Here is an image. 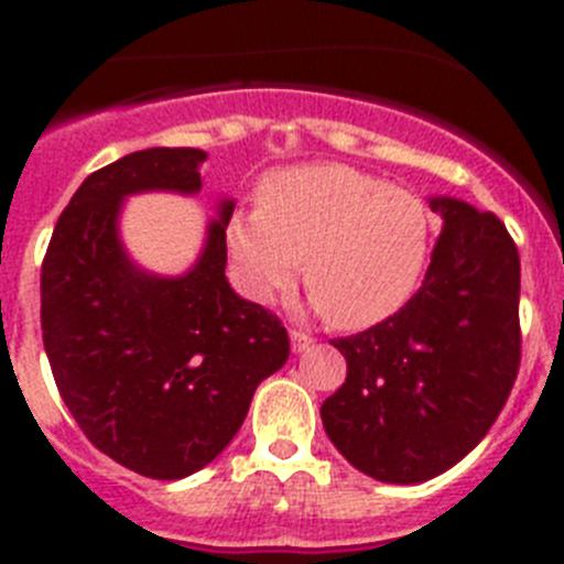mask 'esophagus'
I'll use <instances>...</instances> for the list:
<instances>
[{
	"label": "esophagus",
	"instance_id": "obj_1",
	"mask_svg": "<svg viewBox=\"0 0 564 564\" xmlns=\"http://www.w3.org/2000/svg\"><path fill=\"white\" fill-rule=\"evenodd\" d=\"M311 344H313V338L307 336V333H299V330L291 333V350L296 352V356H299V352H305Z\"/></svg>",
	"mask_w": 564,
	"mask_h": 564
}]
</instances>
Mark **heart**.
I'll list each match as a JSON object with an SVG mask.
<instances>
[{
  "label": "heart",
  "instance_id": "1",
  "mask_svg": "<svg viewBox=\"0 0 564 564\" xmlns=\"http://www.w3.org/2000/svg\"><path fill=\"white\" fill-rule=\"evenodd\" d=\"M262 208L234 212L226 251L239 288L268 302L305 282L316 311L341 330L395 316L421 285L432 214L421 197L341 163L271 174Z\"/></svg>",
  "mask_w": 564,
  "mask_h": 564
}]
</instances>
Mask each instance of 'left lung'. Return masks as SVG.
I'll list each match as a JSON object with an SVG mask.
<instances>
[{"mask_svg": "<svg viewBox=\"0 0 564 564\" xmlns=\"http://www.w3.org/2000/svg\"><path fill=\"white\" fill-rule=\"evenodd\" d=\"M443 231L423 285L381 325L333 341L347 381L327 437L372 480H432L475 449L520 370V253L495 214L430 197Z\"/></svg>", "mask_w": 564, "mask_h": 564, "instance_id": "8db88e82", "label": "left lung"}]
</instances>
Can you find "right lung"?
Returning <instances> with one entry per match:
<instances>
[{"instance_id": "right-lung-1", "label": "right lung", "mask_w": 564, "mask_h": 564, "mask_svg": "<svg viewBox=\"0 0 564 564\" xmlns=\"http://www.w3.org/2000/svg\"><path fill=\"white\" fill-rule=\"evenodd\" d=\"M203 149L154 147L98 169L78 186L42 265V336L50 370L89 443L152 480H181L226 449L257 387L291 356L285 327L226 279L217 200L200 257L163 276L121 239L127 197L200 194Z\"/></svg>"}]
</instances>
